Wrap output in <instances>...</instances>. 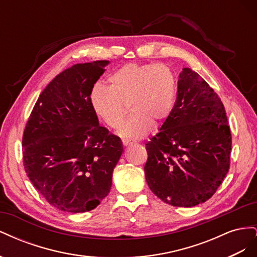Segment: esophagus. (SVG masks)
<instances>
[{
	"label": "esophagus",
	"mask_w": 257,
	"mask_h": 257,
	"mask_svg": "<svg viewBox=\"0 0 257 257\" xmlns=\"http://www.w3.org/2000/svg\"><path fill=\"white\" fill-rule=\"evenodd\" d=\"M122 143H123V145H124V146H131V145H133V143L130 142V141H127V139H123Z\"/></svg>",
	"instance_id": "esophagus-1"
}]
</instances>
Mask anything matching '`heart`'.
Masks as SVG:
<instances>
[{
    "label": "heart",
    "mask_w": 257,
    "mask_h": 257,
    "mask_svg": "<svg viewBox=\"0 0 257 257\" xmlns=\"http://www.w3.org/2000/svg\"><path fill=\"white\" fill-rule=\"evenodd\" d=\"M108 87L97 83L90 93V104L99 119L116 128L125 116L128 103L133 112L120 128V135L138 139L148 134L153 123L160 125L172 113L176 78L167 65L127 63L108 76Z\"/></svg>",
    "instance_id": "heart-1"
}]
</instances>
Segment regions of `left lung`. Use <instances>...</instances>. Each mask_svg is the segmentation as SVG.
<instances>
[{"instance_id":"8db88e82","label":"left lung","mask_w":257,"mask_h":257,"mask_svg":"<svg viewBox=\"0 0 257 257\" xmlns=\"http://www.w3.org/2000/svg\"><path fill=\"white\" fill-rule=\"evenodd\" d=\"M227 123L219 95L197 73L183 68L172 113L146 144V180L155 195L175 207L212 197L229 169Z\"/></svg>"}]
</instances>
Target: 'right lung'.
Here are the masks:
<instances>
[{
	"instance_id": "add662e5",
	"label": "right lung",
	"mask_w": 257,
	"mask_h": 257,
	"mask_svg": "<svg viewBox=\"0 0 257 257\" xmlns=\"http://www.w3.org/2000/svg\"><path fill=\"white\" fill-rule=\"evenodd\" d=\"M109 61L75 64L41 93L22 137L23 166L38 193L71 213L96 208L110 192L121 139L100 126L90 93Z\"/></svg>"
}]
</instances>
